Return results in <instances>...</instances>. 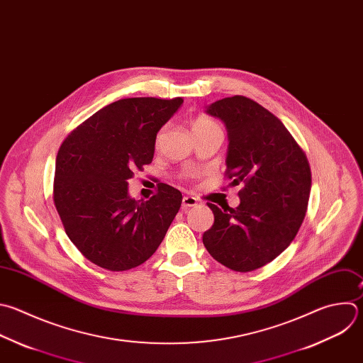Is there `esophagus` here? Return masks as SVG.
<instances>
[{
    "instance_id": "obj_1",
    "label": "esophagus",
    "mask_w": 363,
    "mask_h": 363,
    "mask_svg": "<svg viewBox=\"0 0 363 363\" xmlns=\"http://www.w3.org/2000/svg\"><path fill=\"white\" fill-rule=\"evenodd\" d=\"M195 205H198V199L196 198H194V196H184L182 198V208L184 209H188V208L195 206Z\"/></svg>"
}]
</instances>
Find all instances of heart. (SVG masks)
I'll use <instances>...</instances> for the list:
<instances>
[{
	"mask_svg": "<svg viewBox=\"0 0 363 363\" xmlns=\"http://www.w3.org/2000/svg\"><path fill=\"white\" fill-rule=\"evenodd\" d=\"M192 134H198V133H205V131H213V130H220L219 125L215 123L213 119L208 118V116H198L192 121ZM162 131L158 135V140L161 138Z\"/></svg>",
	"mask_w": 363,
	"mask_h": 363,
	"instance_id": "b5f03b06",
	"label": "heart"
}]
</instances>
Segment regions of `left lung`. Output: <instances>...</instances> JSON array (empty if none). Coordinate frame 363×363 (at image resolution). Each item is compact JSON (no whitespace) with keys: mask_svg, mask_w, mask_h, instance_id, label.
<instances>
[{"mask_svg":"<svg viewBox=\"0 0 363 363\" xmlns=\"http://www.w3.org/2000/svg\"><path fill=\"white\" fill-rule=\"evenodd\" d=\"M228 133L226 174L244 184L233 209L208 203L215 220L203 236L213 259L238 272L258 269L281 255L305 218L311 168L281 119L247 96H229L205 106Z\"/></svg>","mask_w":363,"mask_h":363,"instance_id":"8db88e82","label":"left lung"}]
</instances>
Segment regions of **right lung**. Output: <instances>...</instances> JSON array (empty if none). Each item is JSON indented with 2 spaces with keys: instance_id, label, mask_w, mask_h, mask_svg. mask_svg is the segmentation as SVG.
Instances as JSON below:
<instances>
[{
  "instance_id": "1",
  "label": "right lung",
  "mask_w": 363,
  "mask_h": 363,
  "mask_svg": "<svg viewBox=\"0 0 363 363\" xmlns=\"http://www.w3.org/2000/svg\"><path fill=\"white\" fill-rule=\"evenodd\" d=\"M182 98H125L82 123L55 161L54 203L71 242L92 264L127 271L157 251L179 211L182 195L161 184L150 201L128 192L134 169L151 164L160 130Z\"/></svg>"
}]
</instances>
